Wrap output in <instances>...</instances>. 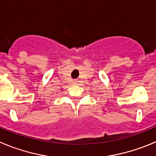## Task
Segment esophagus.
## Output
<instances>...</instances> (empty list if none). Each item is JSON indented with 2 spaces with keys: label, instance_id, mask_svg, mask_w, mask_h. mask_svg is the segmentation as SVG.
<instances>
[{
  "label": "esophagus",
  "instance_id": "esophagus-1",
  "mask_svg": "<svg viewBox=\"0 0 156 156\" xmlns=\"http://www.w3.org/2000/svg\"><path fill=\"white\" fill-rule=\"evenodd\" d=\"M75 85H78V83H79V81H78V80H75Z\"/></svg>",
  "mask_w": 156,
  "mask_h": 156
}]
</instances>
